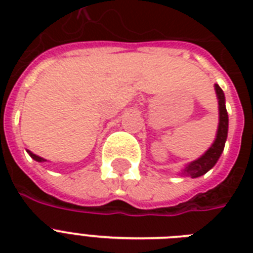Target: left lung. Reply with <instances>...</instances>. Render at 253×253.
<instances>
[{"instance_id":"obj_1","label":"left lung","mask_w":253,"mask_h":253,"mask_svg":"<svg viewBox=\"0 0 253 253\" xmlns=\"http://www.w3.org/2000/svg\"><path fill=\"white\" fill-rule=\"evenodd\" d=\"M215 91L216 97H218V103H219V125H218V131H216V138L211 147L200 159H197L189 166L185 167L184 174H189L193 178L202 176L215 166V163L218 162V159L223 152L224 143L227 139L228 115L226 105H224V93L218 84H215Z\"/></svg>"}]
</instances>
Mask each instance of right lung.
Wrapping results in <instances>:
<instances>
[{"mask_svg": "<svg viewBox=\"0 0 253 253\" xmlns=\"http://www.w3.org/2000/svg\"><path fill=\"white\" fill-rule=\"evenodd\" d=\"M27 152H29V155H30V156H31V158L34 159V160H37V162H45L44 159L41 158V156H37V155L33 154V152H30V151H27Z\"/></svg>", "mask_w": 253, "mask_h": 253, "instance_id": "obj_1", "label": "right lung"}]
</instances>
